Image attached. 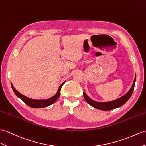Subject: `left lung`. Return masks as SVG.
<instances>
[{
  "instance_id": "8db88e82",
  "label": "left lung",
  "mask_w": 146,
  "mask_h": 146,
  "mask_svg": "<svg viewBox=\"0 0 146 146\" xmlns=\"http://www.w3.org/2000/svg\"><path fill=\"white\" fill-rule=\"evenodd\" d=\"M135 82H136V77H135V79L134 80L132 87H131L128 92H127V93L124 95V96H123V97L111 102H95L88 97V96L85 94V93H84V97L85 100H86V102L88 103V104L95 108L100 110H104V111L111 110L123 105L127 100H129V98L131 97V96L133 94V92L134 88Z\"/></svg>"
}]
</instances>
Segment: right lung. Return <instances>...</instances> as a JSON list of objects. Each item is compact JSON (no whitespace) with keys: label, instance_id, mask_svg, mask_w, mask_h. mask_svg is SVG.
Segmentation results:
<instances>
[{"label":"right lung","instance_id":"right-lung-1","mask_svg":"<svg viewBox=\"0 0 146 146\" xmlns=\"http://www.w3.org/2000/svg\"><path fill=\"white\" fill-rule=\"evenodd\" d=\"M65 82L60 85L58 90L57 92V93L56 95H54L53 97H52L50 98L46 99V100H33V99H31L30 98H28L25 96H24L23 95L21 94L20 92H18L14 87L13 86V85L11 83V86L12 89L14 92V93L15 94V95L17 96L18 97L20 98L21 100L23 101L25 104L28 105L31 108H43V107H46V106L51 105V104H54V103L58 100V98H59L60 94H61V87L63 85V84H64Z\"/></svg>","mask_w":146,"mask_h":146}]
</instances>
